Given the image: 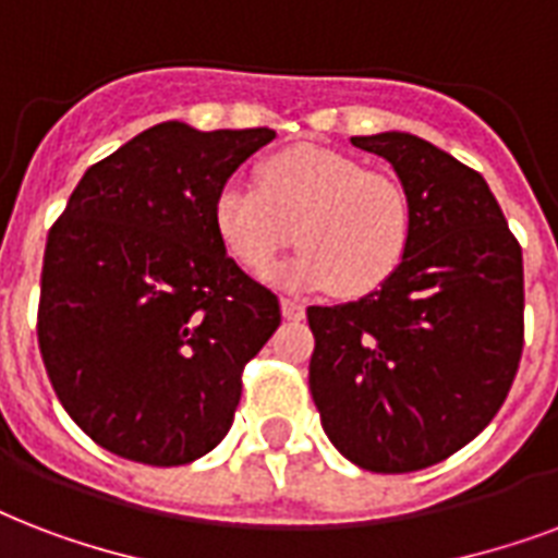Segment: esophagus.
I'll list each match as a JSON object with an SVG mask.
<instances>
[{"mask_svg": "<svg viewBox=\"0 0 558 558\" xmlns=\"http://www.w3.org/2000/svg\"><path fill=\"white\" fill-rule=\"evenodd\" d=\"M280 310H283V318H289V322H301L304 318V304L295 301V298H280Z\"/></svg>", "mask_w": 558, "mask_h": 558, "instance_id": "obj_1", "label": "esophagus"}]
</instances>
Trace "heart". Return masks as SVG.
<instances>
[{
  "label": "heart",
  "mask_w": 558,
  "mask_h": 558,
  "mask_svg": "<svg viewBox=\"0 0 558 558\" xmlns=\"http://www.w3.org/2000/svg\"><path fill=\"white\" fill-rule=\"evenodd\" d=\"M213 228L242 269L266 278L292 245L304 248L271 271L289 289L330 287L360 298L383 287L412 240L410 195L395 178L322 146H289L257 166V186L225 184Z\"/></svg>",
  "instance_id": "obj_1"
}]
</instances>
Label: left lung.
<instances>
[{
  "mask_svg": "<svg viewBox=\"0 0 558 558\" xmlns=\"http://www.w3.org/2000/svg\"><path fill=\"white\" fill-rule=\"evenodd\" d=\"M389 160L412 240L360 301L310 307V392L327 439L374 474L430 468L504 407L524 351V260L480 172L403 131L351 137Z\"/></svg>",
  "mask_w": 558,
  "mask_h": 558,
  "instance_id": "left-lung-1",
  "label": "left lung"
}]
</instances>
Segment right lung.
Returning <instances> with one entry per match:
<instances>
[{
    "mask_svg": "<svg viewBox=\"0 0 558 558\" xmlns=\"http://www.w3.org/2000/svg\"><path fill=\"white\" fill-rule=\"evenodd\" d=\"M271 140L160 122L93 163L52 225L37 342L63 410L110 453L186 465L231 430L280 304L225 254L213 202Z\"/></svg>",
    "mask_w": 558,
    "mask_h": 558,
    "instance_id": "obj_1",
    "label": "right lung"
}]
</instances>
